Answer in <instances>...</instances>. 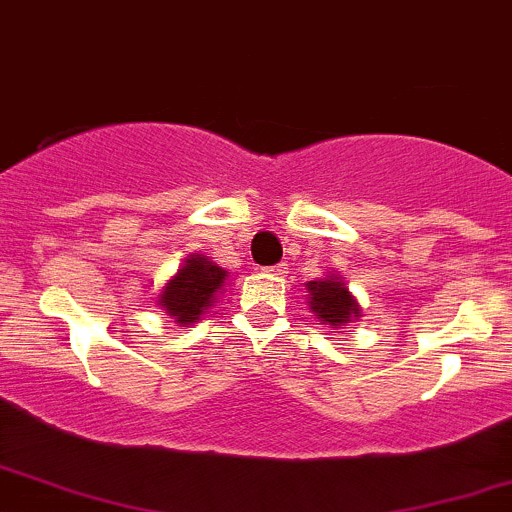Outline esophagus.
<instances>
[{"label":"esophagus","instance_id":"obj_1","mask_svg":"<svg viewBox=\"0 0 512 512\" xmlns=\"http://www.w3.org/2000/svg\"><path fill=\"white\" fill-rule=\"evenodd\" d=\"M265 272L274 274V277H284V274H286V265H284V262H279V265H272V267H267Z\"/></svg>","mask_w":512,"mask_h":512}]
</instances>
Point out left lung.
<instances>
[{
  "instance_id": "1",
  "label": "left lung",
  "mask_w": 512,
  "mask_h": 512,
  "mask_svg": "<svg viewBox=\"0 0 512 512\" xmlns=\"http://www.w3.org/2000/svg\"><path fill=\"white\" fill-rule=\"evenodd\" d=\"M306 286L311 311L316 313L318 320H323L325 325L340 328V325L359 318V303L355 296L347 291V286L340 277L330 274V277L318 279V282H308Z\"/></svg>"
}]
</instances>
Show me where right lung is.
Instances as JSON below:
<instances>
[{"label":"right lung","mask_w":512,"mask_h":512,"mask_svg":"<svg viewBox=\"0 0 512 512\" xmlns=\"http://www.w3.org/2000/svg\"><path fill=\"white\" fill-rule=\"evenodd\" d=\"M226 279V269L213 265L209 257L189 255L184 260V267L162 286L157 303L179 325H192L211 306L218 291L226 284Z\"/></svg>","instance_id":"right-lung-1"}]
</instances>
